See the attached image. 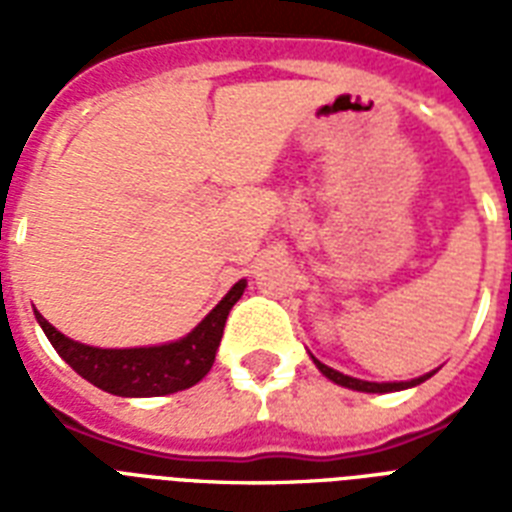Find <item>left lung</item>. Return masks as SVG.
<instances>
[{
	"instance_id": "obj_1",
	"label": "left lung",
	"mask_w": 512,
	"mask_h": 512,
	"mask_svg": "<svg viewBox=\"0 0 512 512\" xmlns=\"http://www.w3.org/2000/svg\"><path fill=\"white\" fill-rule=\"evenodd\" d=\"M313 361H316V366H319V372L327 374L332 382H337V385H342V388L364 390V393H393V390H404V388H412V385H420V382H425L430 377V374H425V377H417V380L412 382H364V380H356V377H348V374L337 372V369H332V366L321 364L319 358H313Z\"/></svg>"
}]
</instances>
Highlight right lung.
<instances>
[{
	"label": "right lung",
	"mask_w": 512,
	"mask_h": 512,
	"mask_svg": "<svg viewBox=\"0 0 512 512\" xmlns=\"http://www.w3.org/2000/svg\"><path fill=\"white\" fill-rule=\"evenodd\" d=\"M244 287H247L244 279L233 284L231 292L212 308V313L191 335L177 342H167V345H154V348H90V345L60 335L42 313H36V321L42 324L44 335L52 342V348L58 350L60 358L95 388L124 398L167 396V393L191 388L212 369L225 319L236 300L244 295Z\"/></svg>",
	"instance_id": "obj_1"
}]
</instances>
